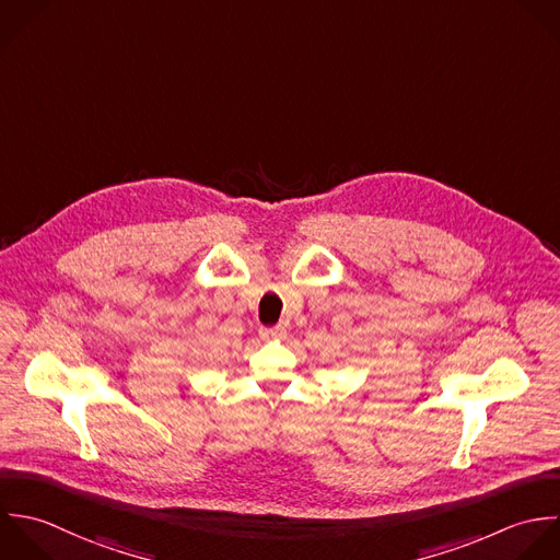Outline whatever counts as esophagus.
<instances>
[{"mask_svg": "<svg viewBox=\"0 0 560 560\" xmlns=\"http://www.w3.org/2000/svg\"><path fill=\"white\" fill-rule=\"evenodd\" d=\"M259 336H261L264 340H270V338H283V336H285V327H283V325L264 327V329H259Z\"/></svg>", "mask_w": 560, "mask_h": 560, "instance_id": "obj_1", "label": "esophagus"}]
</instances>
